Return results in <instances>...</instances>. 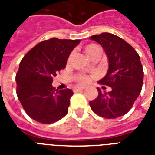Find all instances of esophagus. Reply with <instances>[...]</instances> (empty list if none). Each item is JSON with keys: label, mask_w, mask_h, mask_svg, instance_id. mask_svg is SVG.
Here are the masks:
<instances>
[{"label": "esophagus", "mask_w": 155, "mask_h": 155, "mask_svg": "<svg viewBox=\"0 0 155 155\" xmlns=\"http://www.w3.org/2000/svg\"><path fill=\"white\" fill-rule=\"evenodd\" d=\"M84 91V89L83 88H75L74 90V92H80V91Z\"/></svg>", "instance_id": "1"}]
</instances>
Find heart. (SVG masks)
<instances>
[{
  "label": "heart",
  "mask_w": 155,
  "mask_h": 155,
  "mask_svg": "<svg viewBox=\"0 0 155 155\" xmlns=\"http://www.w3.org/2000/svg\"><path fill=\"white\" fill-rule=\"evenodd\" d=\"M84 51L85 54L88 58L93 59V58L98 57L101 54V47L95 44H88L84 47ZM78 83L80 84H86L91 81V77L84 74H80L77 78Z\"/></svg>",
  "instance_id": "b5f03b06"
}]
</instances>
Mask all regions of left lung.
Returning a JSON list of instances; mask_svg holds the SVG:
<instances>
[{
    "label": "left lung",
    "mask_w": 155,
    "mask_h": 155,
    "mask_svg": "<svg viewBox=\"0 0 155 155\" xmlns=\"http://www.w3.org/2000/svg\"><path fill=\"white\" fill-rule=\"evenodd\" d=\"M91 39L103 47L109 62L107 73L98 83L111 87L109 92L97 88L98 97L90 101L91 110L106 119L124 115L142 90L143 71L140 55L126 41L111 33L104 32Z\"/></svg>",
    "instance_id": "1"
}]
</instances>
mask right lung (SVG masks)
Masks as SVG:
<instances>
[{"instance_id":"right-lung-1","label":"right lung","mask_w":155,"mask_h":155,"mask_svg":"<svg viewBox=\"0 0 155 155\" xmlns=\"http://www.w3.org/2000/svg\"><path fill=\"white\" fill-rule=\"evenodd\" d=\"M80 40L51 38L39 43L23 57L15 75L16 94L26 114L41 124H52L68 113L73 91L55 90L53 78L64 69Z\"/></svg>"}]
</instances>
